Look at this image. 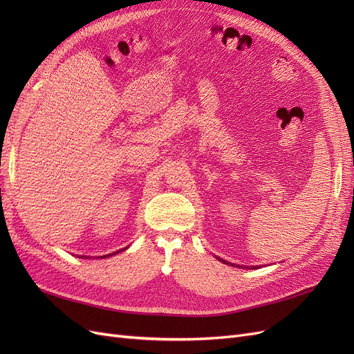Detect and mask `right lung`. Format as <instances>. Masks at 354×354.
<instances>
[{"label": "right lung", "mask_w": 354, "mask_h": 354, "mask_svg": "<svg viewBox=\"0 0 354 354\" xmlns=\"http://www.w3.org/2000/svg\"><path fill=\"white\" fill-rule=\"evenodd\" d=\"M120 251H121V250H120ZM120 251H116L115 254H118V252H120ZM109 255H111V254H109ZM103 257H106V255H103ZM103 257H102V259H103Z\"/></svg>", "instance_id": "1"}]
</instances>
